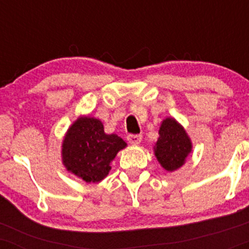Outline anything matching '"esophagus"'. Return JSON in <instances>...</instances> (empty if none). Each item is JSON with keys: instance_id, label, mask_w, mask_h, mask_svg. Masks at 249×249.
I'll return each mask as SVG.
<instances>
[{"instance_id": "1", "label": "esophagus", "mask_w": 249, "mask_h": 249, "mask_svg": "<svg viewBox=\"0 0 249 249\" xmlns=\"http://www.w3.org/2000/svg\"><path fill=\"white\" fill-rule=\"evenodd\" d=\"M127 142H130V144H133V145L141 144L142 136H141V134H128Z\"/></svg>"}]
</instances>
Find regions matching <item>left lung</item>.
I'll list each match as a JSON object with an SVG mask.
<instances>
[{
  "instance_id": "obj_1",
  "label": "left lung",
  "mask_w": 249,
  "mask_h": 249,
  "mask_svg": "<svg viewBox=\"0 0 249 249\" xmlns=\"http://www.w3.org/2000/svg\"><path fill=\"white\" fill-rule=\"evenodd\" d=\"M192 142L186 130L173 117H167L159 127V138L153 151L157 160L167 172H174L186 162L192 152Z\"/></svg>"
}]
</instances>
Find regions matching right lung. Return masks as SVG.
Masks as SVG:
<instances>
[{
  "label": "right lung",
  "mask_w": 249,
  "mask_h": 249,
  "mask_svg": "<svg viewBox=\"0 0 249 249\" xmlns=\"http://www.w3.org/2000/svg\"><path fill=\"white\" fill-rule=\"evenodd\" d=\"M127 146L117 134H107L99 119L81 116L68 128L62 142V162L68 172L87 182H99L111 170L117 153Z\"/></svg>",
  "instance_id": "add662e5"
}]
</instances>
